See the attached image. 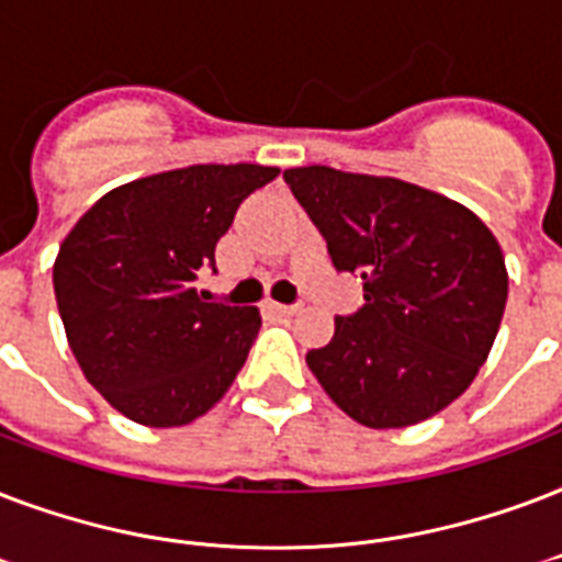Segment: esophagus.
I'll list each match as a JSON object with an SVG mask.
<instances>
[{
  "instance_id": "34e87169",
  "label": "esophagus",
  "mask_w": 562,
  "mask_h": 562,
  "mask_svg": "<svg viewBox=\"0 0 562 562\" xmlns=\"http://www.w3.org/2000/svg\"><path fill=\"white\" fill-rule=\"evenodd\" d=\"M267 311L278 313V316H293L295 311H299V304H278V302H269Z\"/></svg>"
}]
</instances>
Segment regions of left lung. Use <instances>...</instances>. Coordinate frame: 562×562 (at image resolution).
Wrapping results in <instances>:
<instances>
[{
  "mask_svg": "<svg viewBox=\"0 0 562 562\" xmlns=\"http://www.w3.org/2000/svg\"><path fill=\"white\" fill-rule=\"evenodd\" d=\"M284 181L334 269L363 278V307L337 316L328 346L307 351L322 390L367 428H407L467 393L507 304L493 232L398 178L295 167Z\"/></svg>",
  "mask_w": 562,
  "mask_h": 562,
  "instance_id": "8db88e82",
  "label": "left lung"
}]
</instances>
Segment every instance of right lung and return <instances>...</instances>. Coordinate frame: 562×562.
<instances>
[{
	"instance_id": "obj_1",
	"label": "right lung",
	"mask_w": 562,
	"mask_h": 562,
	"mask_svg": "<svg viewBox=\"0 0 562 562\" xmlns=\"http://www.w3.org/2000/svg\"><path fill=\"white\" fill-rule=\"evenodd\" d=\"M281 169L199 164L104 193L60 243L52 269L69 349L128 419L178 428L220 402L260 328L258 307L207 302L234 213Z\"/></svg>"
}]
</instances>
